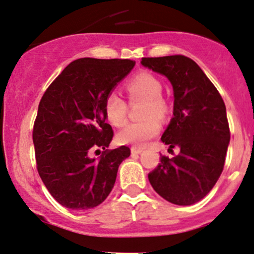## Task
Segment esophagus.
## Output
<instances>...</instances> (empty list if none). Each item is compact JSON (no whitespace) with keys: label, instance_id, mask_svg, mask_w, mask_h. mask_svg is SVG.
<instances>
[{"label":"esophagus","instance_id":"esophagus-1","mask_svg":"<svg viewBox=\"0 0 254 254\" xmlns=\"http://www.w3.org/2000/svg\"><path fill=\"white\" fill-rule=\"evenodd\" d=\"M143 147H138V146H132L131 147V152L133 153V155H138V153L143 152Z\"/></svg>","mask_w":254,"mask_h":254}]
</instances>
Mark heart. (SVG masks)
I'll return each instance as SVG.
<instances>
[{
	"label": "heart",
	"mask_w": 254,
	"mask_h": 254,
	"mask_svg": "<svg viewBox=\"0 0 254 254\" xmlns=\"http://www.w3.org/2000/svg\"><path fill=\"white\" fill-rule=\"evenodd\" d=\"M131 104L143 102L139 117L142 121L127 124L117 134L121 144L143 146L156 137L160 131L159 121L165 120L169 112V104L162 95V84L152 73L142 71L131 77L125 84ZM104 114L109 123L114 127H122L127 122V104L117 95L110 92L104 101Z\"/></svg>",
	"instance_id": "obj_1"
}]
</instances>
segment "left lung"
Listing matches in <instances>:
<instances>
[{
	"instance_id": "left-lung-1",
	"label": "left lung",
	"mask_w": 254,
	"mask_h": 254,
	"mask_svg": "<svg viewBox=\"0 0 254 254\" xmlns=\"http://www.w3.org/2000/svg\"><path fill=\"white\" fill-rule=\"evenodd\" d=\"M142 64L168 77L175 95L173 118L162 136L173 157L160 156L150 184L170 203L194 204L212 190L225 164L231 136L225 103L190 57H143Z\"/></svg>"
}]
</instances>
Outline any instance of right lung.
<instances>
[{
  "mask_svg": "<svg viewBox=\"0 0 254 254\" xmlns=\"http://www.w3.org/2000/svg\"><path fill=\"white\" fill-rule=\"evenodd\" d=\"M134 63L76 60L42 96L33 129L36 168L63 206L88 210L103 203L116 182L118 166L130 156L129 146L108 149L114 131L105 121L104 101ZM92 152L101 156L92 159Z\"/></svg>",
  "mask_w": 254,
  "mask_h": 254,
  "instance_id": "1",
  "label": "right lung"
}]
</instances>
